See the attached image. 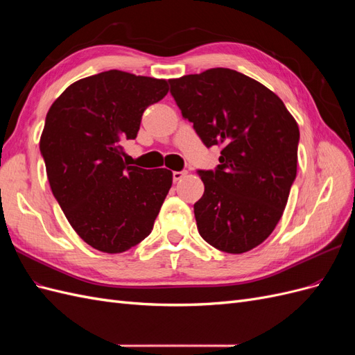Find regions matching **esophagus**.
<instances>
[{
    "mask_svg": "<svg viewBox=\"0 0 355 355\" xmlns=\"http://www.w3.org/2000/svg\"><path fill=\"white\" fill-rule=\"evenodd\" d=\"M188 173L187 171H173V180L178 182V180H182Z\"/></svg>",
    "mask_w": 355,
    "mask_h": 355,
    "instance_id": "esophagus-1",
    "label": "esophagus"
}]
</instances>
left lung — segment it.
Masks as SVG:
<instances>
[{"label": "left lung", "mask_w": 355, "mask_h": 355, "mask_svg": "<svg viewBox=\"0 0 355 355\" xmlns=\"http://www.w3.org/2000/svg\"><path fill=\"white\" fill-rule=\"evenodd\" d=\"M170 92L204 145L223 146L216 170H198L200 235L227 253L254 249L282 219L296 178V120L274 92L228 68L170 80Z\"/></svg>", "instance_id": "left-lung-1"}]
</instances>
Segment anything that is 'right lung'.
<instances>
[{
	"mask_svg": "<svg viewBox=\"0 0 355 355\" xmlns=\"http://www.w3.org/2000/svg\"><path fill=\"white\" fill-rule=\"evenodd\" d=\"M168 81L111 69L71 84L53 102L40 139L53 196L93 249L123 253L145 240L173 182L167 168L124 164L149 105Z\"/></svg>",
	"mask_w": 355,
	"mask_h": 355,
	"instance_id": "1",
	"label": "right lung"
}]
</instances>
